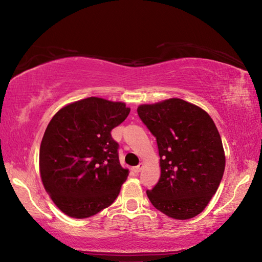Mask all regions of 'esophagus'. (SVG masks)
Wrapping results in <instances>:
<instances>
[{
    "label": "esophagus",
    "instance_id": "obj_1",
    "mask_svg": "<svg viewBox=\"0 0 262 262\" xmlns=\"http://www.w3.org/2000/svg\"><path fill=\"white\" fill-rule=\"evenodd\" d=\"M142 168H143V165L142 164H138L137 166H134V168H133V171H134L135 173H140Z\"/></svg>",
    "mask_w": 262,
    "mask_h": 262
}]
</instances>
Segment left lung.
I'll return each mask as SVG.
<instances>
[{"label": "left lung", "instance_id": "8db88e82", "mask_svg": "<svg viewBox=\"0 0 262 262\" xmlns=\"http://www.w3.org/2000/svg\"><path fill=\"white\" fill-rule=\"evenodd\" d=\"M137 114L159 147L161 177L146 190L149 202L172 219H192L215 194L225 169L223 144L213 119L181 99L142 104Z\"/></svg>", "mask_w": 262, "mask_h": 262}]
</instances>
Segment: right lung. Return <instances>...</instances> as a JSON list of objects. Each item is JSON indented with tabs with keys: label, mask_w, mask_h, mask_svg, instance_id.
Returning a JSON list of instances; mask_svg holds the SVG:
<instances>
[{
	"label": "right lung",
	"mask_w": 262,
	"mask_h": 262,
	"mask_svg": "<svg viewBox=\"0 0 262 262\" xmlns=\"http://www.w3.org/2000/svg\"><path fill=\"white\" fill-rule=\"evenodd\" d=\"M129 111L122 102L91 97L66 105L49 121L39 169L47 193L64 214L86 219L118 197L128 170L119 163L111 130Z\"/></svg>",
	"instance_id": "obj_1"
}]
</instances>
